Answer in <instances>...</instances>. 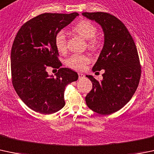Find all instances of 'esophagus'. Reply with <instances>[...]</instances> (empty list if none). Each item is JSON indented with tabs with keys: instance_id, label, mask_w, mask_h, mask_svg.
<instances>
[{
	"instance_id": "1",
	"label": "esophagus",
	"mask_w": 154,
	"mask_h": 154,
	"mask_svg": "<svg viewBox=\"0 0 154 154\" xmlns=\"http://www.w3.org/2000/svg\"><path fill=\"white\" fill-rule=\"evenodd\" d=\"M78 76H79V79H82L84 78V77H85V75H84L83 74H82V73H78Z\"/></svg>"
}]
</instances>
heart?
<instances>
[{"instance_id":"b5f03b06","label":"heart","mask_w":154,"mask_h":154,"mask_svg":"<svg viewBox=\"0 0 154 154\" xmlns=\"http://www.w3.org/2000/svg\"><path fill=\"white\" fill-rule=\"evenodd\" d=\"M72 31L85 40H88V46L90 48H95L98 46L99 41L96 37L97 28L90 20H80L73 27ZM54 45L60 53H65L66 51L67 39L63 31H60L56 34L54 37ZM90 59L86 55L75 54L69 58L67 65L72 69L82 70L85 69Z\"/></svg>"}]
</instances>
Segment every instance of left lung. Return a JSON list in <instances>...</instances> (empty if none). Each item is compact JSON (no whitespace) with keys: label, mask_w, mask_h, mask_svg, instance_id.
Listing matches in <instances>:
<instances>
[{"label":"left lung","mask_w":154,"mask_h":154,"mask_svg":"<svg viewBox=\"0 0 154 154\" xmlns=\"http://www.w3.org/2000/svg\"><path fill=\"white\" fill-rule=\"evenodd\" d=\"M82 14L100 24L104 32V45L92 69L93 72L104 69L103 79L98 81L86 75L92 89L85 103L98 114H113L128 103L138 87L141 66L137 47L125 26L115 16L100 12Z\"/></svg>","instance_id":"8db88e82"}]
</instances>
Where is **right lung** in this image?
Segmentation results:
<instances>
[{
    "label": "right lung",
    "mask_w": 154,
    "mask_h": 154,
    "mask_svg": "<svg viewBox=\"0 0 154 154\" xmlns=\"http://www.w3.org/2000/svg\"><path fill=\"white\" fill-rule=\"evenodd\" d=\"M79 14L44 13L23 24L11 51L12 85L29 108L43 114H54L65 106L66 86L78 79L68 68H60L54 37ZM48 66L59 68L56 77L48 75Z\"/></svg>",
    "instance_id": "add662e5"
}]
</instances>
